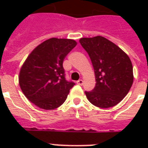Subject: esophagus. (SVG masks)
<instances>
[{"instance_id": "obj_1", "label": "esophagus", "mask_w": 148, "mask_h": 148, "mask_svg": "<svg viewBox=\"0 0 148 148\" xmlns=\"http://www.w3.org/2000/svg\"><path fill=\"white\" fill-rule=\"evenodd\" d=\"M83 83H84V82L82 79H79V80L77 82V84L80 85V86H82V85H83Z\"/></svg>"}]
</instances>
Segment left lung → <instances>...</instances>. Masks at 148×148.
Returning <instances> with one entry per match:
<instances>
[{
	"instance_id": "left-lung-1",
	"label": "left lung",
	"mask_w": 148,
	"mask_h": 148,
	"mask_svg": "<svg viewBox=\"0 0 148 148\" xmlns=\"http://www.w3.org/2000/svg\"><path fill=\"white\" fill-rule=\"evenodd\" d=\"M79 42L91 59L96 79L94 89L85 92L87 99L102 109L116 106L133 83L130 58L114 42L103 36L82 38Z\"/></svg>"
}]
</instances>
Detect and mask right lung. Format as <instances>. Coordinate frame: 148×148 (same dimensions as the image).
<instances>
[{
	"label": "right lung",
	"mask_w": 148,
	"mask_h": 148,
	"mask_svg": "<svg viewBox=\"0 0 148 148\" xmlns=\"http://www.w3.org/2000/svg\"><path fill=\"white\" fill-rule=\"evenodd\" d=\"M76 45L74 39L51 38L29 54L21 68L19 84L31 102L46 110L64 103L74 83L65 79L62 62Z\"/></svg>",
	"instance_id": "add662e5"
}]
</instances>
